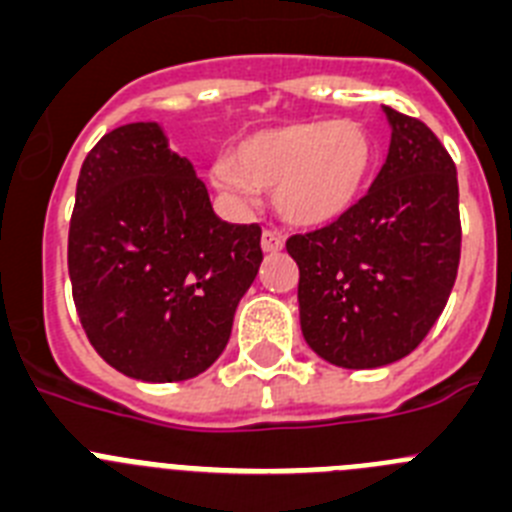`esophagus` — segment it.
<instances>
[{
    "label": "esophagus",
    "instance_id": "esophagus-1",
    "mask_svg": "<svg viewBox=\"0 0 512 512\" xmlns=\"http://www.w3.org/2000/svg\"><path fill=\"white\" fill-rule=\"evenodd\" d=\"M283 237H280L278 232H265L262 234V252L265 255H278L280 250H283Z\"/></svg>",
    "mask_w": 512,
    "mask_h": 512
}]
</instances>
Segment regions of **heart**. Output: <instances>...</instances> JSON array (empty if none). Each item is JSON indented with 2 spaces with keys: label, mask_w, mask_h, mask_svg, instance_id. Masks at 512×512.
Listing matches in <instances>:
<instances>
[{
  "label": "heart",
  "mask_w": 512,
  "mask_h": 512,
  "mask_svg": "<svg viewBox=\"0 0 512 512\" xmlns=\"http://www.w3.org/2000/svg\"><path fill=\"white\" fill-rule=\"evenodd\" d=\"M375 160V137L362 122L290 119L239 137L214 168V181L237 196L273 188L285 222L316 229L357 206Z\"/></svg>",
  "instance_id": "b5f03b06"
}]
</instances>
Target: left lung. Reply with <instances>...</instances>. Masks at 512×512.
Returning <instances> with one entry per match:
<instances>
[{"label": "left lung", "mask_w": 512, "mask_h": 512, "mask_svg": "<svg viewBox=\"0 0 512 512\" xmlns=\"http://www.w3.org/2000/svg\"><path fill=\"white\" fill-rule=\"evenodd\" d=\"M385 114L393 140L367 196L285 242L308 347L347 370L411 354L444 311L462 255L457 165L421 119Z\"/></svg>", "instance_id": "1"}]
</instances>
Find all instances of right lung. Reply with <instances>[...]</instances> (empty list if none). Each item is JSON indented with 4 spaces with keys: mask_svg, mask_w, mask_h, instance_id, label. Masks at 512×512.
<instances>
[{
    "mask_svg": "<svg viewBox=\"0 0 512 512\" xmlns=\"http://www.w3.org/2000/svg\"><path fill=\"white\" fill-rule=\"evenodd\" d=\"M260 224H229L155 122L101 137L76 186L68 275L91 347L122 375L181 382L224 352L262 262Z\"/></svg>",
    "mask_w": 512,
    "mask_h": 512,
    "instance_id": "add662e5",
    "label": "right lung"
}]
</instances>
